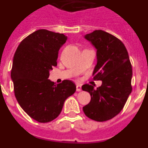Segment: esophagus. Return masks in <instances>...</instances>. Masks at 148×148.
Masks as SVG:
<instances>
[{"label": "esophagus", "mask_w": 148, "mask_h": 148, "mask_svg": "<svg viewBox=\"0 0 148 148\" xmlns=\"http://www.w3.org/2000/svg\"><path fill=\"white\" fill-rule=\"evenodd\" d=\"M76 91H78V92H80V91H82V86L79 85V84H78V85L76 86Z\"/></svg>", "instance_id": "obj_1"}]
</instances>
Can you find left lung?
<instances>
[{"mask_svg":"<svg viewBox=\"0 0 148 148\" xmlns=\"http://www.w3.org/2000/svg\"><path fill=\"white\" fill-rule=\"evenodd\" d=\"M84 38L97 49L92 75L102 84L96 90L87 84L82 86L91 96L90 103L83 108L84 113L94 121H108L121 112L131 92V64L125 46L114 35L95 30Z\"/></svg>","mask_w":148,"mask_h":148,"instance_id":"8db88e82","label":"left lung"}]
</instances>
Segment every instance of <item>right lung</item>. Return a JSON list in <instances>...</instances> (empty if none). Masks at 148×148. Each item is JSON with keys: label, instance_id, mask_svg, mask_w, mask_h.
<instances>
[{"label": "right lung", "instance_id": "1", "mask_svg": "<svg viewBox=\"0 0 148 148\" xmlns=\"http://www.w3.org/2000/svg\"><path fill=\"white\" fill-rule=\"evenodd\" d=\"M66 39L64 34L38 29L22 40L13 57L11 78L15 98L22 109L38 122L57 118L65 100L76 90L72 81L56 84L48 79Z\"/></svg>", "mask_w": 148, "mask_h": 148}]
</instances>
